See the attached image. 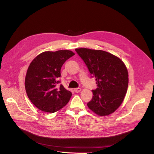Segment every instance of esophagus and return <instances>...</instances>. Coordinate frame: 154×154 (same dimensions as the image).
I'll use <instances>...</instances> for the list:
<instances>
[{
	"mask_svg": "<svg viewBox=\"0 0 154 154\" xmlns=\"http://www.w3.org/2000/svg\"><path fill=\"white\" fill-rule=\"evenodd\" d=\"M74 91L76 93H78L81 91V88H74Z\"/></svg>",
	"mask_w": 154,
	"mask_h": 154,
	"instance_id": "34e87169",
	"label": "esophagus"
}]
</instances>
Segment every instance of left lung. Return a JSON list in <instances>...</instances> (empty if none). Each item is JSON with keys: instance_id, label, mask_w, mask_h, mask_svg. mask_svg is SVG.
I'll use <instances>...</instances> for the list:
<instances>
[{"instance_id": "1", "label": "left lung", "mask_w": 154, "mask_h": 154, "mask_svg": "<svg viewBox=\"0 0 154 154\" xmlns=\"http://www.w3.org/2000/svg\"><path fill=\"white\" fill-rule=\"evenodd\" d=\"M87 66L97 88L92 90V98L87 103L99 116L109 115L122 103L128 84L127 69L119 58L101 50L76 49Z\"/></svg>"}]
</instances>
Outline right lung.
I'll use <instances>...</instances> for the list:
<instances>
[{
  "label": "right lung",
  "instance_id": "right-lung-1",
  "mask_svg": "<svg viewBox=\"0 0 154 154\" xmlns=\"http://www.w3.org/2000/svg\"><path fill=\"white\" fill-rule=\"evenodd\" d=\"M74 53L71 51H45L32 60L27 71L25 87L33 105L46 112L53 113L62 109L72 96L60 84L61 68Z\"/></svg>",
  "mask_w": 154,
  "mask_h": 154
}]
</instances>
